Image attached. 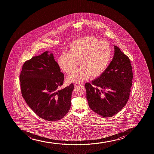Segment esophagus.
<instances>
[{
  "label": "esophagus",
  "instance_id": "34e87169",
  "mask_svg": "<svg viewBox=\"0 0 154 154\" xmlns=\"http://www.w3.org/2000/svg\"><path fill=\"white\" fill-rule=\"evenodd\" d=\"M75 86H79V85H83L84 83L82 82H80V83H76L74 84Z\"/></svg>",
  "mask_w": 154,
  "mask_h": 154
}]
</instances>
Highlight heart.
Here are the masks:
<instances>
[{
    "label": "heart",
    "instance_id": "b5f03b06",
    "mask_svg": "<svg viewBox=\"0 0 154 154\" xmlns=\"http://www.w3.org/2000/svg\"><path fill=\"white\" fill-rule=\"evenodd\" d=\"M112 50L108 42L93 36L74 40L68 52L62 53L58 59L61 69L71 74L78 66L80 67L67 78L68 82H80L92 76H98L109 66Z\"/></svg>",
    "mask_w": 154,
    "mask_h": 154
}]
</instances>
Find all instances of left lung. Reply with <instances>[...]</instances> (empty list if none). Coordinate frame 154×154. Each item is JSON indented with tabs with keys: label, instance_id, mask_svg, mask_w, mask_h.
Returning a JSON list of instances; mask_svg holds the SVG:
<instances>
[{
	"label": "left lung",
	"instance_id": "8db88e82",
	"mask_svg": "<svg viewBox=\"0 0 154 154\" xmlns=\"http://www.w3.org/2000/svg\"><path fill=\"white\" fill-rule=\"evenodd\" d=\"M115 53L106 70L92 83H86L90 109L104 117L119 112L128 102L132 85L133 70L129 58L114 45Z\"/></svg>",
	"mask_w": 154,
	"mask_h": 154
}]
</instances>
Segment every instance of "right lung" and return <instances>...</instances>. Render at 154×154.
Returning a JSON list of instances; mask_svg holds the SVG:
<instances>
[{"instance_id":"add662e5","label":"right lung","mask_w":154,"mask_h":154,"mask_svg":"<svg viewBox=\"0 0 154 154\" xmlns=\"http://www.w3.org/2000/svg\"><path fill=\"white\" fill-rule=\"evenodd\" d=\"M64 78L53 54L48 51L23 64L19 76L21 94L28 106L42 119L57 121L69 112L74 86L71 83L58 90Z\"/></svg>"}]
</instances>
